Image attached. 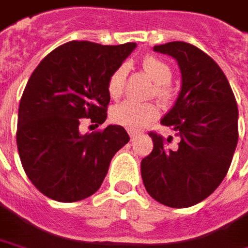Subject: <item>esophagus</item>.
I'll return each instance as SVG.
<instances>
[{
	"label": "esophagus",
	"instance_id": "esophagus-1",
	"mask_svg": "<svg viewBox=\"0 0 248 248\" xmlns=\"http://www.w3.org/2000/svg\"><path fill=\"white\" fill-rule=\"evenodd\" d=\"M128 135H129L131 139H135L136 136H138V132H135V131H128Z\"/></svg>",
	"mask_w": 248,
	"mask_h": 248
}]
</instances>
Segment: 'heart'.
<instances>
[{
    "label": "heart",
    "instance_id": "heart-1",
    "mask_svg": "<svg viewBox=\"0 0 248 248\" xmlns=\"http://www.w3.org/2000/svg\"><path fill=\"white\" fill-rule=\"evenodd\" d=\"M142 69L144 74L154 81L153 94L162 102H169L173 97V90L170 87L172 69L168 62L155 56H147L142 60ZM127 65L117 66L108 79V93L112 98H119L124 91ZM112 121L117 125L138 131L146 127L149 123L158 117V108L155 104H138L134 101H124L114 105L110 110Z\"/></svg>",
    "mask_w": 248,
    "mask_h": 248
}]
</instances>
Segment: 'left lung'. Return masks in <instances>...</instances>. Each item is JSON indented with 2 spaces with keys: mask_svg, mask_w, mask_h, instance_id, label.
<instances>
[{
  "mask_svg": "<svg viewBox=\"0 0 248 248\" xmlns=\"http://www.w3.org/2000/svg\"><path fill=\"white\" fill-rule=\"evenodd\" d=\"M154 50L176 58L182 91L172 110L161 120L180 138L177 149L151 131L153 151L142 159V179L157 202L183 209L213 194L228 172L236 149L237 105L218 64L187 42H169Z\"/></svg>",
  "mask_w": 248,
  "mask_h": 248,
  "instance_id": "1",
  "label": "left lung"
}]
</instances>
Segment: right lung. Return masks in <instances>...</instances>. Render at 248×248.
Returning a JSON list of instances; mask_svg holds the SVG:
<instances>
[{"label":"right lung","mask_w":248,"mask_h":248,"mask_svg":"<svg viewBox=\"0 0 248 248\" xmlns=\"http://www.w3.org/2000/svg\"><path fill=\"white\" fill-rule=\"evenodd\" d=\"M135 46L72 41L35 68L20 99L16 142L24 172L43 195L78 202L99 190L129 136L121 125L81 135L79 124L81 119L104 124L108 79Z\"/></svg>","instance_id":"obj_1"}]
</instances>
